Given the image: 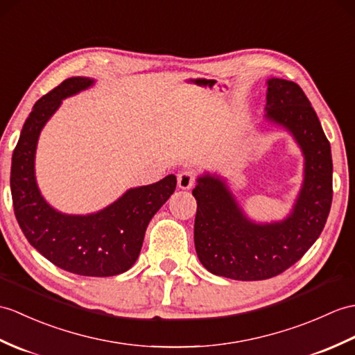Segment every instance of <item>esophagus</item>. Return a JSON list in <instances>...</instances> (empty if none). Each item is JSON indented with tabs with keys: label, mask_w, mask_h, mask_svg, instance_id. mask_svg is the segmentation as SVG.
Listing matches in <instances>:
<instances>
[{
	"label": "esophagus",
	"mask_w": 355,
	"mask_h": 355,
	"mask_svg": "<svg viewBox=\"0 0 355 355\" xmlns=\"http://www.w3.org/2000/svg\"><path fill=\"white\" fill-rule=\"evenodd\" d=\"M193 183H195V175L192 171H181L180 172L178 178H177L178 189H181V191H189V189L193 187Z\"/></svg>",
	"instance_id": "34e87169"
}]
</instances>
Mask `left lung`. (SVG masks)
<instances>
[{
	"label": "left lung",
	"mask_w": 355,
	"mask_h": 355,
	"mask_svg": "<svg viewBox=\"0 0 355 355\" xmlns=\"http://www.w3.org/2000/svg\"><path fill=\"white\" fill-rule=\"evenodd\" d=\"M265 122L291 135L304 157L302 183L282 219L255 220L225 177L204 171L192 191L195 250L211 274L257 282L282 274L322 233L333 200L331 146L302 89L289 80H266Z\"/></svg>",
	"instance_id": "obj_1"
}]
</instances>
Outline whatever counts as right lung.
Listing matches in <instances>:
<instances>
[{
    "instance_id": "1",
    "label": "right lung",
    "mask_w": 355,
    "mask_h": 355,
    "mask_svg": "<svg viewBox=\"0 0 355 355\" xmlns=\"http://www.w3.org/2000/svg\"><path fill=\"white\" fill-rule=\"evenodd\" d=\"M89 77H71L33 105L12 155L10 189L16 220L33 248L72 274L112 277L135 265L146 227L177 186L175 175L130 187L104 209L71 215L54 209L36 180V150L46 122L63 100L92 87Z\"/></svg>"
}]
</instances>
